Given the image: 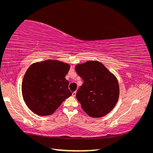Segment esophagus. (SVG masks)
<instances>
[{
	"instance_id": "esophagus-1",
	"label": "esophagus",
	"mask_w": 153,
	"mask_h": 153,
	"mask_svg": "<svg viewBox=\"0 0 153 153\" xmlns=\"http://www.w3.org/2000/svg\"><path fill=\"white\" fill-rule=\"evenodd\" d=\"M76 91H74L72 92V96L73 97H75L76 96Z\"/></svg>"
}]
</instances>
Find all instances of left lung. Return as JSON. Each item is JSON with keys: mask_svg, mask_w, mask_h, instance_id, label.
<instances>
[{"mask_svg": "<svg viewBox=\"0 0 153 153\" xmlns=\"http://www.w3.org/2000/svg\"><path fill=\"white\" fill-rule=\"evenodd\" d=\"M84 80L76 92L82 109L90 117H103L112 111L119 96V86L115 76L102 63L89 61L75 66Z\"/></svg>", "mask_w": 153, "mask_h": 153, "instance_id": "1", "label": "left lung"}]
</instances>
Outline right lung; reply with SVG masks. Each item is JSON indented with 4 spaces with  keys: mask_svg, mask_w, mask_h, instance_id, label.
<instances>
[{
    "mask_svg": "<svg viewBox=\"0 0 153 153\" xmlns=\"http://www.w3.org/2000/svg\"><path fill=\"white\" fill-rule=\"evenodd\" d=\"M70 66L57 60L36 62L27 69L23 78V98L37 115L52 114L72 93L65 76Z\"/></svg>",
    "mask_w": 153,
    "mask_h": 153,
    "instance_id": "obj_1",
    "label": "right lung"
}]
</instances>
